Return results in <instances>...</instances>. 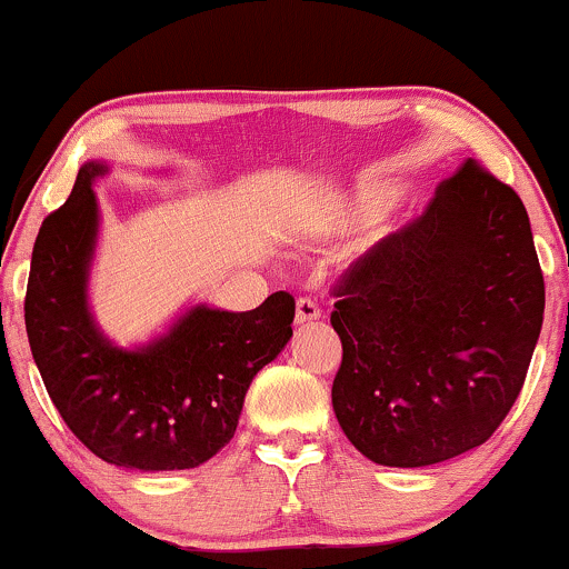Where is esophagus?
<instances>
[{
	"mask_svg": "<svg viewBox=\"0 0 569 569\" xmlns=\"http://www.w3.org/2000/svg\"><path fill=\"white\" fill-rule=\"evenodd\" d=\"M321 318V310L312 299H299L297 302V326H310Z\"/></svg>",
	"mask_w": 569,
	"mask_h": 569,
	"instance_id": "esophagus-1",
	"label": "esophagus"
}]
</instances>
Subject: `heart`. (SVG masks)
Segmentation results:
<instances>
[{
    "instance_id": "b5f03b06",
    "label": "heart",
    "mask_w": 569,
    "mask_h": 569,
    "mask_svg": "<svg viewBox=\"0 0 569 569\" xmlns=\"http://www.w3.org/2000/svg\"><path fill=\"white\" fill-rule=\"evenodd\" d=\"M403 192H407V189H403L401 181L396 179L361 181V184L348 194V200L342 202V208H339L337 224L345 227V230H358V227L377 224V221L388 217L398 202L403 200Z\"/></svg>"
}]
</instances>
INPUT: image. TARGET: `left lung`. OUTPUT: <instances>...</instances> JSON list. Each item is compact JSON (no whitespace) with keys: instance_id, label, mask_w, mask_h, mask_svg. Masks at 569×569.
I'll list each match as a JSON object with an SVG mask.
<instances>
[{"instance_id":"obj_1","label":"left lung","mask_w":569,"mask_h":569,"mask_svg":"<svg viewBox=\"0 0 569 569\" xmlns=\"http://www.w3.org/2000/svg\"><path fill=\"white\" fill-rule=\"evenodd\" d=\"M337 297L342 367L331 403L352 447L390 468L481 447L513 407L543 326L525 202L466 160L420 219L352 267Z\"/></svg>"}]
</instances>
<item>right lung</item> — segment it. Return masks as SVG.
I'll return each instance as SVG.
<instances>
[{"label": "right lung", "mask_w": 569, "mask_h": 569, "mask_svg": "<svg viewBox=\"0 0 569 569\" xmlns=\"http://www.w3.org/2000/svg\"><path fill=\"white\" fill-rule=\"evenodd\" d=\"M107 160L82 162L69 200L42 221L26 289V335L44 388L90 452L126 471H184L238 428L248 385L289 345L293 297L257 310L187 305L139 345L114 342L90 305Z\"/></svg>", "instance_id": "obj_1"}]
</instances>
